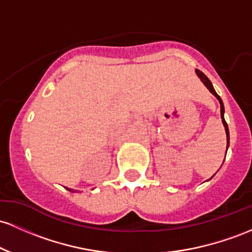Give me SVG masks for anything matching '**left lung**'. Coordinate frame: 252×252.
Masks as SVG:
<instances>
[{"mask_svg": "<svg viewBox=\"0 0 252 252\" xmlns=\"http://www.w3.org/2000/svg\"><path fill=\"white\" fill-rule=\"evenodd\" d=\"M195 72H196V75L199 76L200 80H201V81L203 82V84H205V86L207 87V89L210 90V92L212 93V94H213V95L216 96V97L218 98V101H219V103H220V113H221V120H222V124H224V127H225V131H226V138H227V146H228V144H230V133H228V127H227V124H226V121H225V119H224V113H225V111H224V103H222V101H221V98H220V96L218 95L217 93H216V90H214L213 86H212L211 81L208 80L207 76H206L205 73H203L202 71H200V70H197V69L195 70ZM226 151H227V149H226Z\"/></svg>", "mask_w": 252, "mask_h": 252, "instance_id": "8db88e82", "label": "left lung"}]
</instances>
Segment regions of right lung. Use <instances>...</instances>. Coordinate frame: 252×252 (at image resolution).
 I'll return each mask as SVG.
<instances>
[{
  "mask_svg": "<svg viewBox=\"0 0 252 252\" xmlns=\"http://www.w3.org/2000/svg\"><path fill=\"white\" fill-rule=\"evenodd\" d=\"M65 188H66L67 190H69V191H71V193H75V190H73V189H71V188H67V187H65Z\"/></svg>",
  "mask_w": 252,
  "mask_h": 252,
  "instance_id": "1",
  "label": "right lung"
}]
</instances>
